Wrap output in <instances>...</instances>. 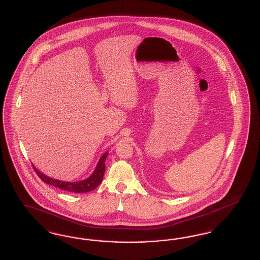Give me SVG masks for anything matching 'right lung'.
Returning a JSON list of instances; mask_svg holds the SVG:
<instances>
[{
	"label": "right lung",
	"mask_w": 260,
	"mask_h": 260,
	"mask_svg": "<svg viewBox=\"0 0 260 260\" xmlns=\"http://www.w3.org/2000/svg\"><path fill=\"white\" fill-rule=\"evenodd\" d=\"M107 156H108V152H106L100 158L98 165L94 171V173L90 176V178L84 179V180H81V181H76V182H66V181H61V180L49 178V177L43 175L42 173H40L39 171L36 169L34 165H32V167L36 171L37 176L39 177V179H41L42 181H44L45 183L53 185L54 187H58V188L62 189V190L69 191V192L85 193V192H89V191L94 190L101 183L102 179L104 178V175H105V171H106L105 161L107 159Z\"/></svg>",
	"instance_id": "right-lung-1"
}]
</instances>
